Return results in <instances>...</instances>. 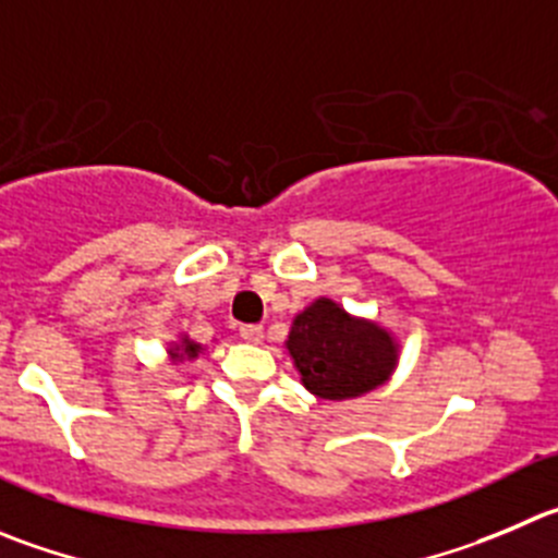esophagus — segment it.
Here are the masks:
<instances>
[{"mask_svg":"<svg viewBox=\"0 0 558 558\" xmlns=\"http://www.w3.org/2000/svg\"><path fill=\"white\" fill-rule=\"evenodd\" d=\"M241 337L246 339V342H263V326H254V323H248V326H241Z\"/></svg>","mask_w":558,"mask_h":558,"instance_id":"obj_1","label":"esophagus"}]
</instances>
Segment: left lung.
Returning <instances> with one entry per match:
<instances>
[{
	"instance_id": "8db88e82",
	"label": "left lung",
	"mask_w": 558,
	"mask_h": 558,
	"mask_svg": "<svg viewBox=\"0 0 558 558\" xmlns=\"http://www.w3.org/2000/svg\"><path fill=\"white\" fill-rule=\"evenodd\" d=\"M284 344L301 384L320 400L367 395L397 367V339L378 323L348 315L331 299H317L295 315Z\"/></svg>"
}]
</instances>
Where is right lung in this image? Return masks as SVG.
<instances>
[{
    "mask_svg": "<svg viewBox=\"0 0 558 558\" xmlns=\"http://www.w3.org/2000/svg\"><path fill=\"white\" fill-rule=\"evenodd\" d=\"M199 350H203V344L191 342L189 337H180V342H174L172 348H169V355H172L174 362H183V359H196L199 355Z\"/></svg>",
    "mask_w": 558,
    "mask_h": 558,
    "instance_id": "1",
    "label": "right lung"
}]
</instances>
